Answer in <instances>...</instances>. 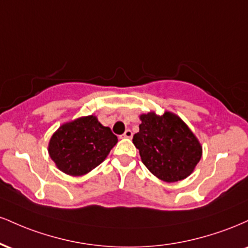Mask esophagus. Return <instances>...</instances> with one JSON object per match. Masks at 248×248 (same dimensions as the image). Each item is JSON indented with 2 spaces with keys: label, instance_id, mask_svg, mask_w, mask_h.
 I'll list each match as a JSON object with an SVG mask.
<instances>
[{
  "label": "esophagus",
  "instance_id": "34e87169",
  "mask_svg": "<svg viewBox=\"0 0 248 248\" xmlns=\"http://www.w3.org/2000/svg\"><path fill=\"white\" fill-rule=\"evenodd\" d=\"M122 136H124V138H126V139H130V138H132V136H133L132 130H130V129H127L126 132L124 133V135H122Z\"/></svg>",
  "mask_w": 248,
  "mask_h": 248
}]
</instances>
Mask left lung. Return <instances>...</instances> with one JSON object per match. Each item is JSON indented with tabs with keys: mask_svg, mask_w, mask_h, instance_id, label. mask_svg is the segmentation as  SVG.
I'll return each instance as SVG.
<instances>
[{
	"mask_svg": "<svg viewBox=\"0 0 248 248\" xmlns=\"http://www.w3.org/2000/svg\"><path fill=\"white\" fill-rule=\"evenodd\" d=\"M140 130L133 138L141 160L153 175L171 183L186 178L202 157V146L189 127L170 112L140 116Z\"/></svg>",
	"mask_w": 248,
	"mask_h": 248,
	"instance_id": "8db88e82",
	"label": "left lung"
}]
</instances>
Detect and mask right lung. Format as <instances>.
<instances>
[{"instance_id": "1", "label": "right lung", "mask_w": 248, "mask_h": 248, "mask_svg": "<svg viewBox=\"0 0 248 248\" xmlns=\"http://www.w3.org/2000/svg\"><path fill=\"white\" fill-rule=\"evenodd\" d=\"M116 142L110 128L95 116H84L59 127L50 140L49 154L62 172L81 176L98 167Z\"/></svg>"}]
</instances>
